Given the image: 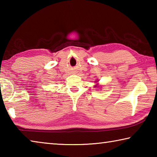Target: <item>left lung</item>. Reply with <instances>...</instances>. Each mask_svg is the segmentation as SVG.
<instances>
[{
  "mask_svg": "<svg viewBox=\"0 0 157 157\" xmlns=\"http://www.w3.org/2000/svg\"><path fill=\"white\" fill-rule=\"evenodd\" d=\"M98 81H95V82H98ZM94 87H99V86H98V84H95V86H94Z\"/></svg>",
  "mask_w": 157,
  "mask_h": 157,
  "instance_id": "8db88e82",
  "label": "left lung"
}]
</instances>
